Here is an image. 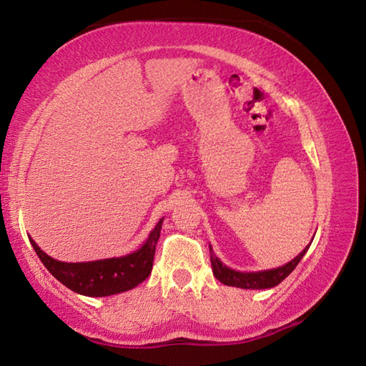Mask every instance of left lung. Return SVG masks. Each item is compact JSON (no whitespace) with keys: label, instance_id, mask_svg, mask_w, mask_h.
<instances>
[{"label":"left lung","instance_id":"1","mask_svg":"<svg viewBox=\"0 0 366 366\" xmlns=\"http://www.w3.org/2000/svg\"><path fill=\"white\" fill-rule=\"evenodd\" d=\"M312 245L310 242L305 249H303L299 255H297L292 262L286 263L284 266L274 269H266V271H257V272H240L227 268L226 264L221 263V259L214 255L212 245H209V259H212V268L213 274L219 282L226 284V286L240 287V289H271L282 282L286 277L295 269V266L300 263V259L305 255L308 247Z\"/></svg>","mask_w":366,"mask_h":366}]
</instances>
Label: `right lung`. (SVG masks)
Wrapping results in <instances>:
<instances>
[{"mask_svg": "<svg viewBox=\"0 0 366 366\" xmlns=\"http://www.w3.org/2000/svg\"><path fill=\"white\" fill-rule=\"evenodd\" d=\"M161 226H163V219L158 221V224L148 235L147 242L134 253H129L126 257L97 259V262H58L46 255L32 239H30V244L45 268L67 289L86 297H108L131 290L150 276Z\"/></svg>", "mask_w": 366, "mask_h": 366, "instance_id": "right-lung-1", "label": "right lung"}]
</instances>
